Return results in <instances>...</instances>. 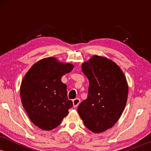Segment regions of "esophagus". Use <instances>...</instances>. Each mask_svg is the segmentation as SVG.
<instances>
[{
	"mask_svg": "<svg viewBox=\"0 0 151 151\" xmlns=\"http://www.w3.org/2000/svg\"><path fill=\"white\" fill-rule=\"evenodd\" d=\"M73 106L74 107H77L78 105L79 104V103H80V100H79V99H73Z\"/></svg>",
	"mask_w": 151,
	"mask_h": 151,
	"instance_id": "1",
	"label": "esophagus"
}]
</instances>
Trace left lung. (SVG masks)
<instances>
[{"mask_svg":"<svg viewBox=\"0 0 151 151\" xmlns=\"http://www.w3.org/2000/svg\"><path fill=\"white\" fill-rule=\"evenodd\" d=\"M89 81V93L77 108L84 125L99 133L115 125L124 111L129 87L124 72L115 62L93 55L81 65Z\"/></svg>","mask_w":151,"mask_h":151,"instance_id":"8db88e82","label":"left lung"}]
</instances>
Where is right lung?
Returning a JSON list of instances; mask_svg holds the SVG:
<instances>
[{"label":"right lung","mask_w":151,"mask_h":151,"mask_svg":"<svg viewBox=\"0 0 151 151\" xmlns=\"http://www.w3.org/2000/svg\"><path fill=\"white\" fill-rule=\"evenodd\" d=\"M74 65L47 58L32 66L22 79L20 97L30 121L42 130L51 131L61 124L73 106L61 78Z\"/></svg>","instance_id":"right-lung-1"}]
</instances>
